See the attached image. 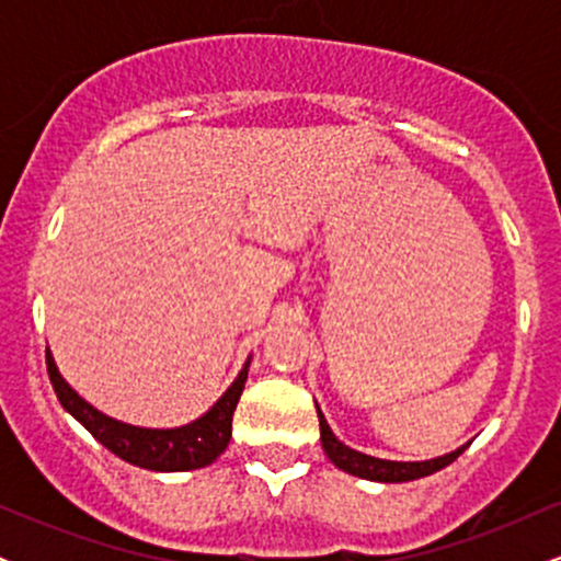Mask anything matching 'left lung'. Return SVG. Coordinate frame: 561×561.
Segmentation results:
<instances>
[{
	"label": "left lung",
	"instance_id": "left-lung-1",
	"mask_svg": "<svg viewBox=\"0 0 561 561\" xmlns=\"http://www.w3.org/2000/svg\"><path fill=\"white\" fill-rule=\"evenodd\" d=\"M319 427H321V446H324V454L330 456L334 467H340L347 474H356V478L375 480V482H409V480L427 478V474L440 472V469L448 467L450 461L459 459L467 448L461 446L450 450L446 456H437V459H430V461H388V459H377V456L362 454V450H353L351 446H345L343 440H337L321 411H319Z\"/></svg>",
	"mask_w": 561,
	"mask_h": 561
}]
</instances>
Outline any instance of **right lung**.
Returning a JSON list of instances; mask_svg holds the SVG:
<instances>
[{"label": "right lung", "mask_w": 561, "mask_h": 561, "mask_svg": "<svg viewBox=\"0 0 561 561\" xmlns=\"http://www.w3.org/2000/svg\"><path fill=\"white\" fill-rule=\"evenodd\" d=\"M248 366L250 358L248 364L242 366V371L237 375L234 382H231V388L218 398L208 414L184 424V427L150 430L113 420V416L94 409L89 401H83L79 392L66 382V377L57 369L53 353L47 351V371L60 403L66 405L70 414H73L107 450H113L115 456H121L128 465L152 469V472H186V469L208 467L210 461H216L218 456L227 450L231 437V416H234L237 401H240L244 390Z\"/></svg>", "instance_id": "1"}]
</instances>
